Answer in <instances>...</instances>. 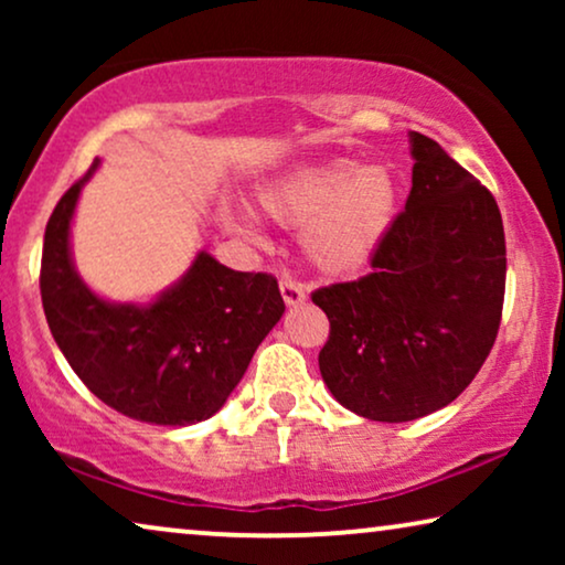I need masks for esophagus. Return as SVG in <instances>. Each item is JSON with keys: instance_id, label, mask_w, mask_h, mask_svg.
<instances>
[{"instance_id": "1", "label": "esophagus", "mask_w": 565, "mask_h": 565, "mask_svg": "<svg viewBox=\"0 0 565 565\" xmlns=\"http://www.w3.org/2000/svg\"><path fill=\"white\" fill-rule=\"evenodd\" d=\"M280 292H282V300L288 306H298L306 300V288L298 280H292L290 275H285L280 280Z\"/></svg>"}]
</instances>
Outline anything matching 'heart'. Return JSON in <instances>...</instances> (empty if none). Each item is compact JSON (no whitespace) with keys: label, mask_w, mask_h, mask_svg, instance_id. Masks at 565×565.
<instances>
[{"label":"heart","mask_w":565,"mask_h":565,"mask_svg":"<svg viewBox=\"0 0 565 565\" xmlns=\"http://www.w3.org/2000/svg\"><path fill=\"white\" fill-rule=\"evenodd\" d=\"M259 211L285 228H300V249L323 275H352L381 249L396 221L398 180L385 164L352 159L313 161L285 169L257 192ZM221 226L259 242L246 207H221Z\"/></svg>","instance_id":"1"}]
</instances>
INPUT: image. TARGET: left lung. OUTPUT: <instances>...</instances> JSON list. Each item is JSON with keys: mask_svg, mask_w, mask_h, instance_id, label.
Returning <instances> with one entry per match:
<instances>
[{"mask_svg": "<svg viewBox=\"0 0 565 565\" xmlns=\"http://www.w3.org/2000/svg\"><path fill=\"white\" fill-rule=\"evenodd\" d=\"M412 192L373 273L313 292L329 316L321 377L373 422H412L452 404L489 358L507 285L504 223L473 174L422 134Z\"/></svg>", "mask_w": 565, "mask_h": 565, "instance_id": "8db88e82", "label": "left lung"}]
</instances>
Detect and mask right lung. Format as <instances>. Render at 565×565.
Here are the masks:
<instances>
[{
	"label": "right lung",
	"instance_id": "right-lung-1",
	"mask_svg": "<svg viewBox=\"0 0 565 565\" xmlns=\"http://www.w3.org/2000/svg\"><path fill=\"white\" fill-rule=\"evenodd\" d=\"M99 159L58 200L43 238L45 321L68 365L115 412L190 427L218 412L285 303L265 273H236L198 252L180 280L149 303L97 296L76 273L72 221Z\"/></svg>",
	"mask_w": 565,
	"mask_h": 565
}]
</instances>
